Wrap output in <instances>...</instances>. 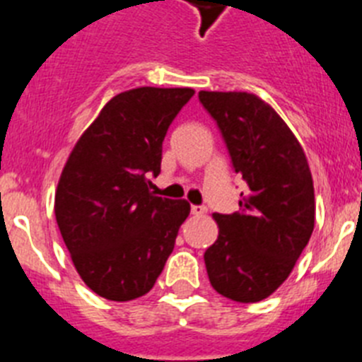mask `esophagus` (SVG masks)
Returning <instances> with one entry per match:
<instances>
[{"instance_id":"1","label":"esophagus","mask_w":362,"mask_h":362,"mask_svg":"<svg viewBox=\"0 0 362 362\" xmlns=\"http://www.w3.org/2000/svg\"><path fill=\"white\" fill-rule=\"evenodd\" d=\"M206 211H207L206 206H191V213H193L194 216H202Z\"/></svg>"}]
</instances>
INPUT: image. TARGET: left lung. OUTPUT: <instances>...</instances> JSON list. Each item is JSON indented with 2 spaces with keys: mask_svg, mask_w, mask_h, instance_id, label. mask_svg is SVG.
Returning a JSON list of instances; mask_svg holds the SVG:
<instances>
[{
  "mask_svg": "<svg viewBox=\"0 0 362 362\" xmlns=\"http://www.w3.org/2000/svg\"><path fill=\"white\" fill-rule=\"evenodd\" d=\"M199 100L246 182L238 211L213 213L218 238L204 253L207 276L220 295L259 303L288 279L312 237V173L290 127L255 94L200 90Z\"/></svg>",
  "mask_w": 362,
  "mask_h": 362,
  "instance_id": "8db88e82",
  "label": "left lung"
}]
</instances>
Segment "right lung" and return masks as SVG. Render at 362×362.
<instances>
[{"mask_svg":"<svg viewBox=\"0 0 362 362\" xmlns=\"http://www.w3.org/2000/svg\"><path fill=\"white\" fill-rule=\"evenodd\" d=\"M193 89L140 87L116 94L81 134L56 191L54 213L74 268L107 300L155 286L173 253L185 200L155 197L162 142Z\"/></svg>","mask_w":362,"mask_h":362,"instance_id":"1","label":"right lung"}]
</instances>
